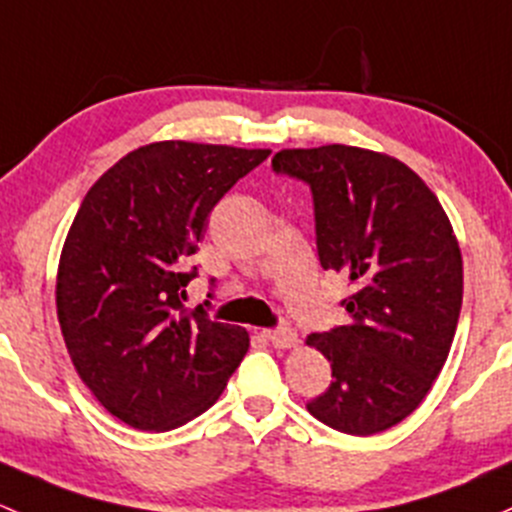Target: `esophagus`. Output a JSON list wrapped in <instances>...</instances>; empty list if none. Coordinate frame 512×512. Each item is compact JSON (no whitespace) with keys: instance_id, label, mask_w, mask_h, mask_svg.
I'll return each mask as SVG.
<instances>
[{"instance_id":"1","label":"esophagus","mask_w":512,"mask_h":512,"mask_svg":"<svg viewBox=\"0 0 512 512\" xmlns=\"http://www.w3.org/2000/svg\"><path fill=\"white\" fill-rule=\"evenodd\" d=\"M266 337H268V342H271L273 347H278V350H286V347H293L295 342H298V335H295V330L286 328V325H281V328L266 330Z\"/></svg>"}]
</instances>
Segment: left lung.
I'll use <instances>...</instances> for the list:
<instances>
[{
	"label": "left lung",
	"mask_w": 512,
	"mask_h": 512,
	"mask_svg": "<svg viewBox=\"0 0 512 512\" xmlns=\"http://www.w3.org/2000/svg\"><path fill=\"white\" fill-rule=\"evenodd\" d=\"M271 167L308 184L320 266L352 283L347 325L308 335L333 382L305 407L342 434H379L419 407L449 357L463 300L451 221L424 179L382 152L281 150Z\"/></svg>",
	"instance_id": "obj_1"
}]
</instances>
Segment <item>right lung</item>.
Returning <instances> with one entry per match:
<instances>
[{"label": "right lung", "instance_id": "add662e5", "mask_svg": "<svg viewBox=\"0 0 512 512\" xmlns=\"http://www.w3.org/2000/svg\"><path fill=\"white\" fill-rule=\"evenodd\" d=\"M268 155L152 142L115 162L81 202L56 278L61 333L86 387L133 429L170 431L207 412L249 350L244 328L182 300L209 214Z\"/></svg>", "mask_w": 512, "mask_h": 512}]
</instances>
